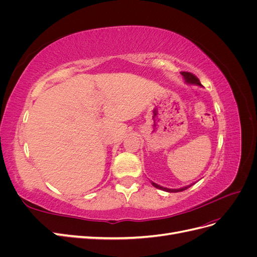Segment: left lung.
Masks as SVG:
<instances>
[{
    "mask_svg": "<svg viewBox=\"0 0 257 257\" xmlns=\"http://www.w3.org/2000/svg\"><path fill=\"white\" fill-rule=\"evenodd\" d=\"M180 74L183 76V78H184V80H185L186 83H189V84H196V85H199V87H201V83H200L199 79L197 78L196 76H194L192 73H189V72H181ZM151 183H152V185L154 186V188L163 190V191H165V192H170V193L182 192V191L186 190L188 188H190L191 185L194 184V183H193V184H190V185H186V186H183V188H180V189H167V188H164V186H161V185H159V184H157V183H154V182H152V181H151Z\"/></svg>",
    "mask_w": 257,
    "mask_h": 257,
    "instance_id": "left-lung-1",
    "label": "left lung"
}]
</instances>
